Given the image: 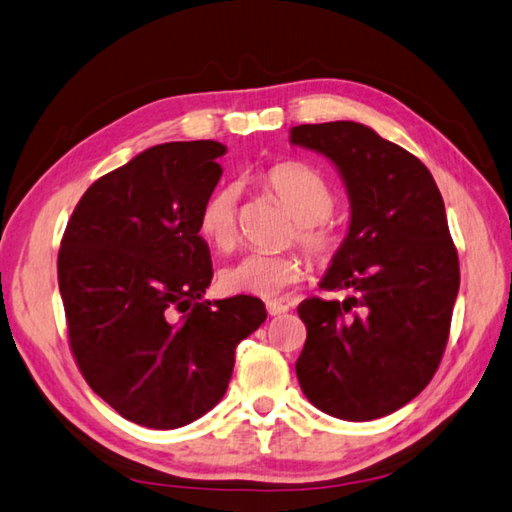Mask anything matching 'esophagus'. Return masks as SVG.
Instances as JSON below:
<instances>
[{
  "label": "esophagus",
  "instance_id": "esophagus-1",
  "mask_svg": "<svg viewBox=\"0 0 512 512\" xmlns=\"http://www.w3.org/2000/svg\"><path fill=\"white\" fill-rule=\"evenodd\" d=\"M266 310H268V315L270 317H275V315H284V313H288L290 310V306L288 304H284V302H266Z\"/></svg>",
  "mask_w": 512,
  "mask_h": 512
}]
</instances>
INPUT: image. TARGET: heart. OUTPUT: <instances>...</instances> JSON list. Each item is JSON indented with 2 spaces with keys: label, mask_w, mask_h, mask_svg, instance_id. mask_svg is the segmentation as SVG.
<instances>
[{
  "label": "heart",
  "mask_w": 512,
  "mask_h": 512,
  "mask_svg": "<svg viewBox=\"0 0 512 512\" xmlns=\"http://www.w3.org/2000/svg\"><path fill=\"white\" fill-rule=\"evenodd\" d=\"M266 188L295 217V237L317 262H330L342 248L344 235L328 222L335 193L317 170L297 162L277 164L264 175ZM199 233L217 250H230L237 239V188L219 186L199 208ZM306 275V262L295 253H248L226 266L219 284L230 295L277 297Z\"/></svg>",
  "instance_id": "b5f03b06"
}]
</instances>
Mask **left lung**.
<instances>
[{
  "label": "left lung",
  "mask_w": 512,
  "mask_h": 512,
  "mask_svg": "<svg viewBox=\"0 0 512 512\" xmlns=\"http://www.w3.org/2000/svg\"><path fill=\"white\" fill-rule=\"evenodd\" d=\"M290 144L328 157L350 199L348 235L319 284L350 295L297 306L299 386L346 422L390 415L428 386L448 342L459 259L442 193L415 155L364 124H302Z\"/></svg>",
  "instance_id": "1"
}]
</instances>
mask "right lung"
Segmentation results:
<instances>
[{"instance_id":"obj_1","label":"right lung","mask_w":512,"mask_h":512,"mask_svg":"<svg viewBox=\"0 0 512 512\" xmlns=\"http://www.w3.org/2000/svg\"><path fill=\"white\" fill-rule=\"evenodd\" d=\"M226 146L168 142L90 186L57 257L75 362L95 393L139 426L170 430L224 397L235 348L264 324L262 299L208 302L199 208Z\"/></svg>"}]
</instances>
